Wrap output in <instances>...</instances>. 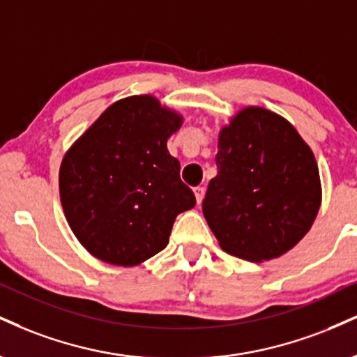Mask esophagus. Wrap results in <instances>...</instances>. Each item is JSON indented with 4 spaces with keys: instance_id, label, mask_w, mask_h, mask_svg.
I'll return each instance as SVG.
<instances>
[{
    "instance_id": "esophagus-1",
    "label": "esophagus",
    "mask_w": 357,
    "mask_h": 357,
    "mask_svg": "<svg viewBox=\"0 0 357 357\" xmlns=\"http://www.w3.org/2000/svg\"><path fill=\"white\" fill-rule=\"evenodd\" d=\"M195 196H196V203H197V206H199L201 201H203V197H204V188H201V186L195 188Z\"/></svg>"
}]
</instances>
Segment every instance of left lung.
<instances>
[{
    "mask_svg": "<svg viewBox=\"0 0 357 357\" xmlns=\"http://www.w3.org/2000/svg\"><path fill=\"white\" fill-rule=\"evenodd\" d=\"M203 213L221 249L261 263L293 249L321 206L311 148L287 119L248 106L222 126Z\"/></svg>",
    "mask_w": 357,
    "mask_h": 357,
    "instance_id": "1",
    "label": "left lung"
}]
</instances>
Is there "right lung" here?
<instances>
[{
  "label": "right lung",
  "instance_id": "obj_1",
  "mask_svg": "<svg viewBox=\"0 0 357 357\" xmlns=\"http://www.w3.org/2000/svg\"><path fill=\"white\" fill-rule=\"evenodd\" d=\"M181 124L154 96L124 98L64 154L59 197L89 255L124 268L144 263L166 248L176 216L195 208L166 146Z\"/></svg>",
  "mask_w": 357,
  "mask_h": 357
}]
</instances>
